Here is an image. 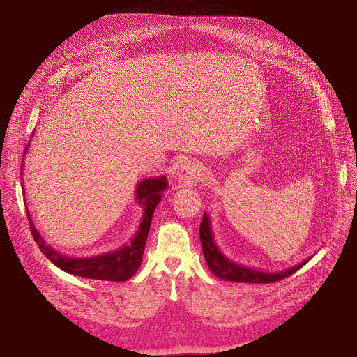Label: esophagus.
Returning <instances> with one entry per match:
<instances>
[{
	"label": "esophagus",
	"instance_id": "1",
	"mask_svg": "<svg viewBox=\"0 0 357 357\" xmlns=\"http://www.w3.org/2000/svg\"><path fill=\"white\" fill-rule=\"evenodd\" d=\"M199 171H201V169H199V165H198V163L188 160V162H183V163L181 165L179 171H178V176H179L181 181L190 182V181H194V179L198 176Z\"/></svg>",
	"mask_w": 357,
	"mask_h": 357
}]
</instances>
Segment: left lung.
I'll use <instances>...</instances> for the list:
<instances>
[{
	"instance_id": "8db88e82",
	"label": "left lung",
	"mask_w": 357,
	"mask_h": 357,
	"mask_svg": "<svg viewBox=\"0 0 357 357\" xmlns=\"http://www.w3.org/2000/svg\"><path fill=\"white\" fill-rule=\"evenodd\" d=\"M199 238L202 253L205 257V261L210 268V271L220 279L229 280V282H243V284H272L278 282L280 279H285L294 272H296L299 268H303L307 261L311 259L303 260L301 264H298L292 268H288L285 271L279 272H265L257 271L253 268H248L236 264L231 259H229L224 255L215 245L213 237V229H211V220L207 213H204L202 221L199 226Z\"/></svg>"
}]
</instances>
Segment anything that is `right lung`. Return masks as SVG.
I'll return each instance as SVG.
<instances>
[{"label":"right lung","instance_id":"1","mask_svg":"<svg viewBox=\"0 0 357 357\" xmlns=\"http://www.w3.org/2000/svg\"><path fill=\"white\" fill-rule=\"evenodd\" d=\"M27 149H29V144L26 146V152ZM166 188H167L166 176L149 178L137 183L136 201L139 202V205H142L143 208V217L139 226V231L135 234L133 238H131L128 245L100 256L70 257L59 253L58 250H54L52 246L46 245V241L43 240L40 233L36 230L30 213L27 211L30 229L37 246L40 248V250L45 253V256L52 261V264L54 266H58L59 269L70 275H77L88 279L124 282V280L133 276L142 265L147 234L150 230V224H152V217Z\"/></svg>","mask_w":357,"mask_h":357}]
</instances>
